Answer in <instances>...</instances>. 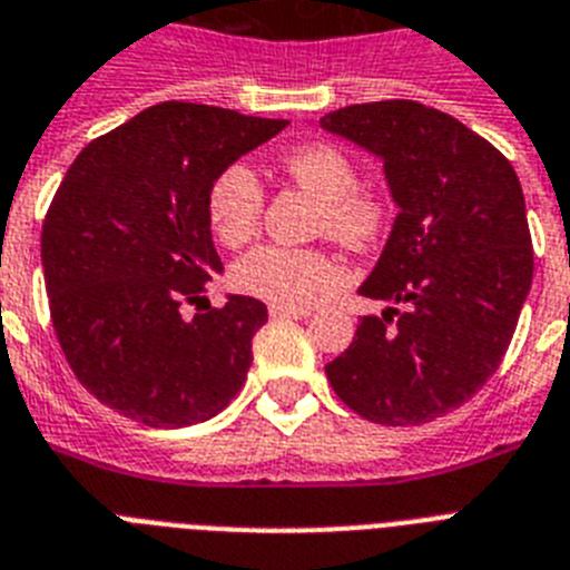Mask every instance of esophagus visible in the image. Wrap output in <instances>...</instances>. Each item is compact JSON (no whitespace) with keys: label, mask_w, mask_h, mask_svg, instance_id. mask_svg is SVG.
I'll return each mask as SVG.
<instances>
[{"label":"esophagus","mask_w":570,"mask_h":570,"mask_svg":"<svg viewBox=\"0 0 570 570\" xmlns=\"http://www.w3.org/2000/svg\"><path fill=\"white\" fill-rule=\"evenodd\" d=\"M269 316L272 318H304V316H309V307H281V304H272Z\"/></svg>","instance_id":"obj_1"}]
</instances>
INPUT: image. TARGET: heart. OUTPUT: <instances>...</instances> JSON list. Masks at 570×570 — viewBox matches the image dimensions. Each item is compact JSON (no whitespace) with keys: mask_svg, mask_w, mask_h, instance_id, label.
Wrapping results in <instances>:
<instances>
[{"mask_svg":"<svg viewBox=\"0 0 570 570\" xmlns=\"http://www.w3.org/2000/svg\"><path fill=\"white\" fill-rule=\"evenodd\" d=\"M281 173L318 198V230L351 248H372L390 230L392 198L374 184H360L357 164L336 142L313 140L281 157ZM263 184L245 164L225 166L207 189V225L225 248H239L257 234L263 219ZM230 284L243 295L309 307L345 284L342 263L325 248L257 245L230 269Z\"/></svg>","mask_w":570,"mask_h":570,"instance_id":"obj_1","label":"heart"}]
</instances>
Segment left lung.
<instances>
[{
	"label": "left lung",
	"mask_w": 570,
	"mask_h": 570,
	"mask_svg": "<svg viewBox=\"0 0 570 570\" xmlns=\"http://www.w3.org/2000/svg\"><path fill=\"white\" fill-rule=\"evenodd\" d=\"M322 125L383 157L401 207L360 286L395 307L363 316L327 381L374 424H424L478 395L510 348L533 281L521 180L492 142L421 101L348 105Z\"/></svg>",
	"instance_id": "left-lung-1"
}]
</instances>
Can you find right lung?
I'll list each match as a JSON object with an SVG mask.
<instances>
[{
    "mask_svg": "<svg viewBox=\"0 0 570 570\" xmlns=\"http://www.w3.org/2000/svg\"><path fill=\"white\" fill-rule=\"evenodd\" d=\"M286 119L164 101L87 142L40 234L55 336L81 386L146 428L213 419L243 390L266 304L230 295L184 318L222 269L210 180Z\"/></svg>",
    "mask_w": 570,
    "mask_h": 570,
    "instance_id": "right-lung-1",
    "label": "right lung"
}]
</instances>
